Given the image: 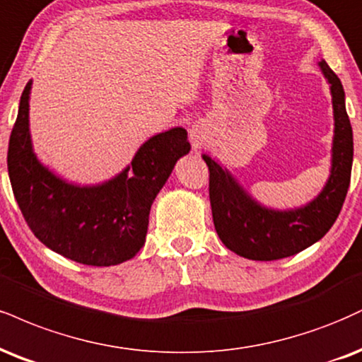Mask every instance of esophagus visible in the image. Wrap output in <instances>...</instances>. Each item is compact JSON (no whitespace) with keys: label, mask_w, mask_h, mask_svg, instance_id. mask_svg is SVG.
I'll return each mask as SVG.
<instances>
[{"label":"esophagus","mask_w":362,"mask_h":362,"mask_svg":"<svg viewBox=\"0 0 362 362\" xmlns=\"http://www.w3.org/2000/svg\"><path fill=\"white\" fill-rule=\"evenodd\" d=\"M204 136H206V134H204L202 128H199V126H192V129H190V139H192L194 146L202 145Z\"/></svg>","instance_id":"obj_1"}]
</instances>
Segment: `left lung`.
Instances as JSON below:
<instances>
[{
  "instance_id": "1",
  "label": "left lung",
  "mask_w": 362,
  "mask_h": 362,
  "mask_svg": "<svg viewBox=\"0 0 362 362\" xmlns=\"http://www.w3.org/2000/svg\"><path fill=\"white\" fill-rule=\"evenodd\" d=\"M320 69L330 84L334 106L332 170L319 197L295 211H272L255 202L228 170L204 155L209 167V199L217 234L226 247L256 261L288 258L325 236L341 212L351 184L352 128L341 79L325 60Z\"/></svg>"
}]
</instances>
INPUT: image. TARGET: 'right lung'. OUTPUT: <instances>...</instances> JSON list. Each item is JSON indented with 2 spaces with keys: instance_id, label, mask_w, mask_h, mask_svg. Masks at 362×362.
Segmentation results:
<instances>
[{
  "instance_id": "add662e5",
  "label": "right lung",
  "mask_w": 362,
  "mask_h": 362,
  "mask_svg": "<svg viewBox=\"0 0 362 362\" xmlns=\"http://www.w3.org/2000/svg\"><path fill=\"white\" fill-rule=\"evenodd\" d=\"M25 86L8 145L13 194L28 228L47 247L89 267L132 259L145 245L148 216L175 162L189 153L184 128L156 134L132 165L103 185L77 187L57 178L33 155ZM130 173L128 174L127 172Z\"/></svg>"
}]
</instances>
